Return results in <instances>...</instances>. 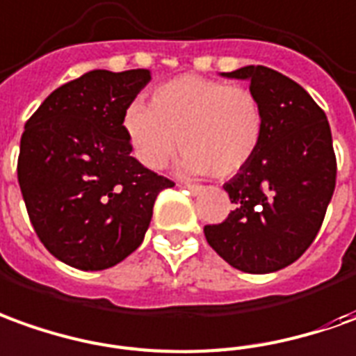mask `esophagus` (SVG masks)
<instances>
[{"mask_svg": "<svg viewBox=\"0 0 356 356\" xmlns=\"http://www.w3.org/2000/svg\"><path fill=\"white\" fill-rule=\"evenodd\" d=\"M182 188H186V190H190L192 193H200L203 190V186H200V184H184Z\"/></svg>", "mask_w": 356, "mask_h": 356, "instance_id": "1", "label": "esophagus"}]
</instances>
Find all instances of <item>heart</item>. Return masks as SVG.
Here are the masks:
<instances>
[{
    "mask_svg": "<svg viewBox=\"0 0 356 356\" xmlns=\"http://www.w3.org/2000/svg\"><path fill=\"white\" fill-rule=\"evenodd\" d=\"M122 126L136 159L149 170H163L180 139L184 174L229 178L259 149L266 118L259 99L246 87L182 75L156 87L149 106L129 104Z\"/></svg>",
    "mask_w": 356,
    "mask_h": 356,
    "instance_id": "obj_1",
    "label": "heart"
}]
</instances>
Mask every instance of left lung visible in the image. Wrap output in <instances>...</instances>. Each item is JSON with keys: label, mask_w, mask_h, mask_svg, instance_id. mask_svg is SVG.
I'll list each match as a JSON object with an SVG mask.
<instances>
[{"label": "left lung", "mask_w": 356, "mask_h": 356, "mask_svg": "<svg viewBox=\"0 0 356 356\" xmlns=\"http://www.w3.org/2000/svg\"><path fill=\"white\" fill-rule=\"evenodd\" d=\"M222 75L250 81L266 129L252 161L222 186L234 211L203 232L232 267L273 273L302 256L322 227L337 174L332 129L312 97L279 71L246 65Z\"/></svg>", "instance_id": "1"}]
</instances>
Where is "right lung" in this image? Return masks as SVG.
Listing matches in <instances>:
<instances>
[{
	"instance_id": "right-lung-1",
	"label": "right lung",
	"mask_w": 356,
	"mask_h": 356,
	"mask_svg": "<svg viewBox=\"0 0 356 356\" xmlns=\"http://www.w3.org/2000/svg\"><path fill=\"white\" fill-rule=\"evenodd\" d=\"M149 70H95L56 89L24 124L17 176L34 232L83 271L126 259L174 182L131 156L122 126Z\"/></svg>"
}]
</instances>
